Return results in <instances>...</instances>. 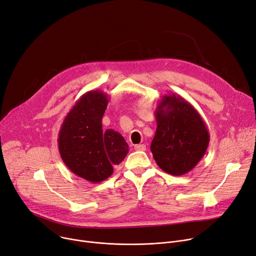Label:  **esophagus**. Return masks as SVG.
<instances>
[{
  "label": "esophagus",
  "mask_w": 256,
  "mask_h": 256,
  "mask_svg": "<svg viewBox=\"0 0 256 256\" xmlns=\"http://www.w3.org/2000/svg\"><path fill=\"white\" fill-rule=\"evenodd\" d=\"M134 148L136 150V151H146V144H135Z\"/></svg>",
  "instance_id": "obj_1"
}]
</instances>
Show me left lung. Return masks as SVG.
<instances>
[{
    "label": "left lung",
    "instance_id": "8db88e82",
    "mask_svg": "<svg viewBox=\"0 0 256 256\" xmlns=\"http://www.w3.org/2000/svg\"><path fill=\"white\" fill-rule=\"evenodd\" d=\"M155 116L157 128L151 151L158 166L172 176L191 172L210 142L204 118L191 103L174 93L159 100Z\"/></svg>",
    "mask_w": 256,
    "mask_h": 256
}]
</instances>
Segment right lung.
I'll use <instances>...</instances> for the list:
<instances>
[{"label":"right lung","instance_id":"obj_1","mask_svg":"<svg viewBox=\"0 0 256 256\" xmlns=\"http://www.w3.org/2000/svg\"><path fill=\"white\" fill-rule=\"evenodd\" d=\"M110 97L102 91L84 94L65 116L58 146L63 162L74 174L100 183L114 172V165L128 154V144L118 132L102 130V116Z\"/></svg>","mask_w":256,"mask_h":256}]
</instances>
